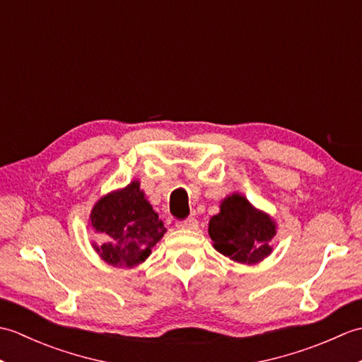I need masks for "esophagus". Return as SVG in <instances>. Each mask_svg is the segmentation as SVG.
Here are the masks:
<instances>
[{"label":"esophagus","instance_id":"34e87169","mask_svg":"<svg viewBox=\"0 0 362 362\" xmlns=\"http://www.w3.org/2000/svg\"><path fill=\"white\" fill-rule=\"evenodd\" d=\"M197 226H199V222H197V219H194V218H187V219L177 222V227H179V228L194 230V228H197Z\"/></svg>","mask_w":362,"mask_h":362}]
</instances>
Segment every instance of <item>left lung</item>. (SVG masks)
<instances>
[{"mask_svg":"<svg viewBox=\"0 0 362 362\" xmlns=\"http://www.w3.org/2000/svg\"><path fill=\"white\" fill-rule=\"evenodd\" d=\"M214 249L238 263L255 264L272 252L275 224L267 214L253 209L241 194H232L221 204V213L210 219Z\"/></svg>","mask_w":362,"mask_h":362,"instance_id":"left-lung-1","label":"left lung"}]
</instances>
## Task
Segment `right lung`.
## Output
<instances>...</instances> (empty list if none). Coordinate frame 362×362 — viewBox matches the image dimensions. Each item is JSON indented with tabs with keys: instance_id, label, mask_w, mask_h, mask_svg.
<instances>
[{
	"instance_id": "right-lung-1",
	"label": "right lung",
	"mask_w": 362,
	"mask_h": 362,
	"mask_svg": "<svg viewBox=\"0 0 362 362\" xmlns=\"http://www.w3.org/2000/svg\"><path fill=\"white\" fill-rule=\"evenodd\" d=\"M90 219L96 232L109 236V243L96 250L113 266L140 264L166 232L158 214L144 199L138 182L103 197L95 205Z\"/></svg>"
}]
</instances>
